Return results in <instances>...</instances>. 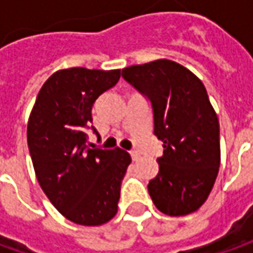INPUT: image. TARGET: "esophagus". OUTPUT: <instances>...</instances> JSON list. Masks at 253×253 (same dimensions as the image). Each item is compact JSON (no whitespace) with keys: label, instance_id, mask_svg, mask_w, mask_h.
I'll list each match as a JSON object with an SVG mask.
<instances>
[{"label":"esophagus","instance_id":"34e87169","mask_svg":"<svg viewBox=\"0 0 253 253\" xmlns=\"http://www.w3.org/2000/svg\"><path fill=\"white\" fill-rule=\"evenodd\" d=\"M131 158H132V161H138L139 158H141V155L138 153L136 151H132L131 152Z\"/></svg>","mask_w":253,"mask_h":253}]
</instances>
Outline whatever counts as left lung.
Listing matches in <instances>:
<instances>
[{"mask_svg": "<svg viewBox=\"0 0 253 253\" xmlns=\"http://www.w3.org/2000/svg\"><path fill=\"white\" fill-rule=\"evenodd\" d=\"M122 77L151 100L153 132L163 142L159 173L148 184L153 204L170 217L197 211L221 163L218 117L204 84L168 59L125 67Z\"/></svg>", "mask_w": 253, "mask_h": 253, "instance_id": "obj_1", "label": "left lung"}]
</instances>
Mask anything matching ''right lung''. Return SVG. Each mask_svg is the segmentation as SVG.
<instances>
[{
	"label": "right lung",
	"mask_w": 253,
	"mask_h": 253,
	"mask_svg": "<svg viewBox=\"0 0 253 253\" xmlns=\"http://www.w3.org/2000/svg\"><path fill=\"white\" fill-rule=\"evenodd\" d=\"M120 77V69L57 70L42 85L28 120L36 179L56 210L79 225H102L118 211L131 156L120 148L90 149L84 128L92 122V104Z\"/></svg>",
	"instance_id": "1"
}]
</instances>
